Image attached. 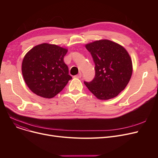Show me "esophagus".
Returning a JSON list of instances; mask_svg holds the SVG:
<instances>
[{"label":"esophagus","mask_w":158,"mask_h":158,"mask_svg":"<svg viewBox=\"0 0 158 158\" xmlns=\"http://www.w3.org/2000/svg\"><path fill=\"white\" fill-rule=\"evenodd\" d=\"M81 77H82L81 73H79V74L77 75V76H74V77H76V78H81Z\"/></svg>","instance_id":"34e87169"}]
</instances>
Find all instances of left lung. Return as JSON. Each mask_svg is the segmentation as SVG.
Wrapping results in <instances>:
<instances>
[{
  "mask_svg": "<svg viewBox=\"0 0 158 158\" xmlns=\"http://www.w3.org/2000/svg\"><path fill=\"white\" fill-rule=\"evenodd\" d=\"M92 55L95 76L85 82L98 99L108 100L125 89L132 73L131 58L123 46L109 40H97L85 45Z\"/></svg>",
  "mask_w": 158,
  "mask_h": 158,
  "instance_id": "1",
  "label": "left lung"
}]
</instances>
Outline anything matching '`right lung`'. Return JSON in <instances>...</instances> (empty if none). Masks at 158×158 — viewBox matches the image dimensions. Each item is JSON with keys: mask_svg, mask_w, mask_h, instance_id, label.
<instances>
[{"mask_svg": "<svg viewBox=\"0 0 158 158\" xmlns=\"http://www.w3.org/2000/svg\"><path fill=\"white\" fill-rule=\"evenodd\" d=\"M68 49L47 43L32 48L22 64L23 79L32 92L51 98L59 94L72 77L63 58Z\"/></svg>", "mask_w": 158, "mask_h": 158, "instance_id": "1", "label": "right lung"}]
</instances>
